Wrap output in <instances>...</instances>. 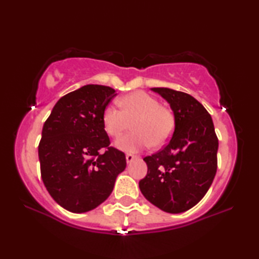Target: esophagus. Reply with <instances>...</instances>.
Wrapping results in <instances>:
<instances>
[{
	"label": "esophagus",
	"instance_id": "34e87169",
	"mask_svg": "<svg viewBox=\"0 0 259 259\" xmlns=\"http://www.w3.org/2000/svg\"><path fill=\"white\" fill-rule=\"evenodd\" d=\"M136 157L137 156H135L134 154H126L125 155V160H126V163H131V162H133Z\"/></svg>",
	"mask_w": 259,
	"mask_h": 259
}]
</instances>
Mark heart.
<instances>
[{"label": "heart", "mask_w": 259, "mask_h": 259, "mask_svg": "<svg viewBox=\"0 0 259 259\" xmlns=\"http://www.w3.org/2000/svg\"><path fill=\"white\" fill-rule=\"evenodd\" d=\"M119 108L109 105L105 108L103 122L106 133L114 138L131 129L135 134L117 140L116 146L125 152H137L153 145L163 146L172 136L175 116L169 108L161 106L159 100L144 91H136L119 100Z\"/></svg>", "instance_id": "1"}]
</instances>
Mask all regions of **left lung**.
Instances as JSON below:
<instances>
[{
    "label": "left lung",
    "instance_id": "8db88e82",
    "mask_svg": "<svg viewBox=\"0 0 259 259\" xmlns=\"http://www.w3.org/2000/svg\"><path fill=\"white\" fill-rule=\"evenodd\" d=\"M151 90L169 103L175 130L163 150L144 157L147 175L139 188L155 207L181 213L194 207L211 186L217 171L218 139L211 116L194 97L169 88Z\"/></svg>",
    "mask_w": 259,
    "mask_h": 259
}]
</instances>
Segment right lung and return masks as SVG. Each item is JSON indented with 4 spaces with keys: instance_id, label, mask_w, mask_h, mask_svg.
<instances>
[{
    "instance_id": "right-lung-1",
    "label": "right lung",
    "mask_w": 259,
    "mask_h": 259,
    "mask_svg": "<svg viewBox=\"0 0 259 259\" xmlns=\"http://www.w3.org/2000/svg\"><path fill=\"white\" fill-rule=\"evenodd\" d=\"M111 87L87 84L61 97L42 129L41 176L49 194L71 212L97 208L125 169L123 152L109 147L103 114L115 97ZM102 148L107 151L100 153Z\"/></svg>"
}]
</instances>
